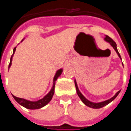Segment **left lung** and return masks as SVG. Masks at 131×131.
I'll return each instance as SVG.
<instances>
[{"instance_id": "left-lung-1", "label": "left lung", "mask_w": 131, "mask_h": 131, "mask_svg": "<svg viewBox=\"0 0 131 131\" xmlns=\"http://www.w3.org/2000/svg\"><path fill=\"white\" fill-rule=\"evenodd\" d=\"M104 40H106V41H107V42H108L109 43L112 45V47H113V48H114V50H115V51H116L117 54L118 56H119V57L121 59V56H120L119 53V52H118V50H117V45H116V43H115V41H113V39H112V38L110 37L107 35L106 36V37L104 38ZM75 87H76V90H77V94H78L79 97L81 98V100H82V102H83L84 104L86 105V106H89V107H92V108H94V109L101 108V107H104L105 106H106V105H107L108 104H110L111 102L113 101V100H114V99H115L117 96V95L119 94L120 91H118V92L115 94V96H113L112 98L109 99V100H106V101L102 102H100V103H94V102H90L89 100H88L87 99H86V98H84V96H83V94L81 93V92H80L79 90L78 86H77V83H76L75 81Z\"/></svg>"}]
</instances>
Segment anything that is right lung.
<instances>
[{"label":"right lung","mask_w":131,"mask_h":131,"mask_svg":"<svg viewBox=\"0 0 131 131\" xmlns=\"http://www.w3.org/2000/svg\"><path fill=\"white\" fill-rule=\"evenodd\" d=\"M15 51H16V47L14 48L13 54H12V56H11V58H10V63H9L8 68H10V66H11L12 57H13V55L14 54ZM62 69H59V70H58L56 73L55 76H54V77L53 86L51 89V91H50L49 93L45 96L42 99H40V100L36 102H31V101H29V100H25V99H24V98H18V97L15 96L14 95H12V96L14 97V98L15 100H16L17 102L19 103V104L21 105V106H24V107H25V108L29 109V110H35V109L41 108V107H42L43 106H46V105H47V104H48L50 100H51L52 98V96L53 95H54V86H55L56 81L57 80V79L58 78V77H60V75L62 74Z\"/></svg>","instance_id":"add662e5"}]
</instances>
